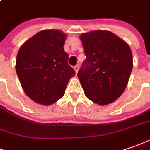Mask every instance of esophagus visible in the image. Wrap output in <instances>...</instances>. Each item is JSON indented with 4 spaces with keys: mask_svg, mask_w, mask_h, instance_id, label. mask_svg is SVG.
Wrapping results in <instances>:
<instances>
[{
    "mask_svg": "<svg viewBox=\"0 0 150 150\" xmlns=\"http://www.w3.org/2000/svg\"><path fill=\"white\" fill-rule=\"evenodd\" d=\"M79 65H76V66H75L74 67V69H75V73H77L78 72V71H79Z\"/></svg>",
    "mask_w": 150,
    "mask_h": 150,
    "instance_id": "obj_1",
    "label": "esophagus"
}]
</instances>
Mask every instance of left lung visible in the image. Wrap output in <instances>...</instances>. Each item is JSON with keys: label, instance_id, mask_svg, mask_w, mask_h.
Wrapping results in <instances>:
<instances>
[{"label": "left lung", "instance_id": "obj_1", "mask_svg": "<svg viewBox=\"0 0 150 150\" xmlns=\"http://www.w3.org/2000/svg\"><path fill=\"white\" fill-rule=\"evenodd\" d=\"M86 59L78 71L88 99L99 105L117 100L129 81L133 59L129 45L110 31L95 30L80 35Z\"/></svg>", "mask_w": 150, "mask_h": 150}]
</instances>
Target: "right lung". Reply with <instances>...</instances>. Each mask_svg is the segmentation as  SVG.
Instances as JSON below:
<instances>
[{
  "label": "right lung",
  "mask_w": 150,
  "mask_h": 150,
  "mask_svg": "<svg viewBox=\"0 0 150 150\" xmlns=\"http://www.w3.org/2000/svg\"><path fill=\"white\" fill-rule=\"evenodd\" d=\"M67 35L57 29L42 30L20 47L15 70L21 86L32 100L42 105L63 97L75 71L64 51Z\"/></svg>",
  "instance_id": "right-lung-1"
}]
</instances>
